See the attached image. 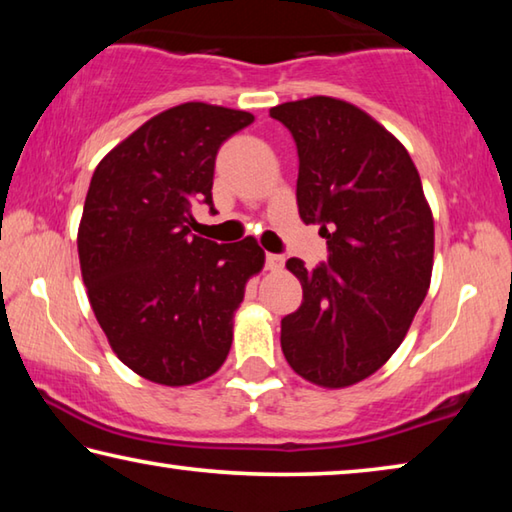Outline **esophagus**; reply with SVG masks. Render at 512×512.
Returning <instances> with one entry per match:
<instances>
[{"mask_svg": "<svg viewBox=\"0 0 512 512\" xmlns=\"http://www.w3.org/2000/svg\"><path fill=\"white\" fill-rule=\"evenodd\" d=\"M284 266V257L275 255V253H266V268L268 271H282Z\"/></svg>", "mask_w": 512, "mask_h": 512, "instance_id": "esophagus-1", "label": "esophagus"}]
</instances>
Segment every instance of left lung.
<instances>
[{"label":"left lung","mask_w":512,"mask_h":512,"mask_svg":"<svg viewBox=\"0 0 512 512\" xmlns=\"http://www.w3.org/2000/svg\"><path fill=\"white\" fill-rule=\"evenodd\" d=\"M298 149V212L318 223L327 262H287L302 302L282 352L311 384L343 388L391 359L427 296L433 216L404 146L352 103L311 97L271 108Z\"/></svg>","instance_id":"left-lung-1"}]
</instances>
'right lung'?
<instances>
[{"label": "right lung", "mask_w": 512, "mask_h": 512, "mask_svg": "<svg viewBox=\"0 0 512 512\" xmlns=\"http://www.w3.org/2000/svg\"><path fill=\"white\" fill-rule=\"evenodd\" d=\"M255 117L183 103L146 121L99 162L79 225L94 316L121 363L164 386L214 375L232 345V316L264 250L192 235L194 205L214 212L221 144Z\"/></svg>", "instance_id": "add662e5"}]
</instances>
